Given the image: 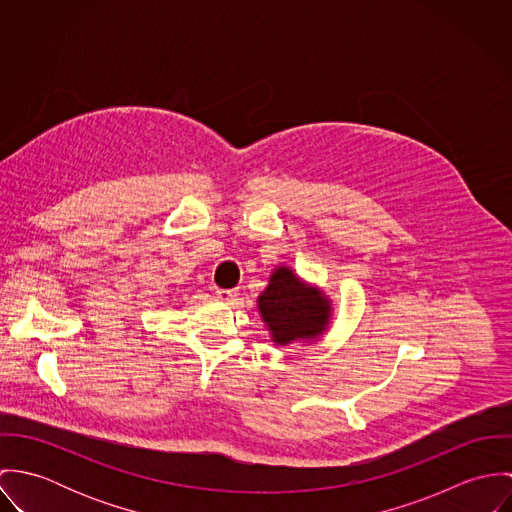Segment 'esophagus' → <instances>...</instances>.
Returning <instances> with one entry per match:
<instances>
[{
  "label": "esophagus",
  "instance_id": "esophagus-1",
  "mask_svg": "<svg viewBox=\"0 0 512 512\" xmlns=\"http://www.w3.org/2000/svg\"><path fill=\"white\" fill-rule=\"evenodd\" d=\"M217 297L224 303H234L236 297H238V292L236 290H217Z\"/></svg>",
  "mask_w": 512,
  "mask_h": 512
}]
</instances>
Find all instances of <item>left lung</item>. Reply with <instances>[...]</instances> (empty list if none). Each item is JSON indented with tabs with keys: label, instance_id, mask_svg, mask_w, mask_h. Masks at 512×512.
<instances>
[{
	"label": "left lung",
	"instance_id": "obj_1",
	"mask_svg": "<svg viewBox=\"0 0 512 512\" xmlns=\"http://www.w3.org/2000/svg\"><path fill=\"white\" fill-rule=\"evenodd\" d=\"M258 309L272 337L280 345L297 339H315L329 321V299L305 286L290 268H278L266 292L258 297Z\"/></svg>",
	"mask_w": 512,
	"mask_h": 512
}]
</instances>
